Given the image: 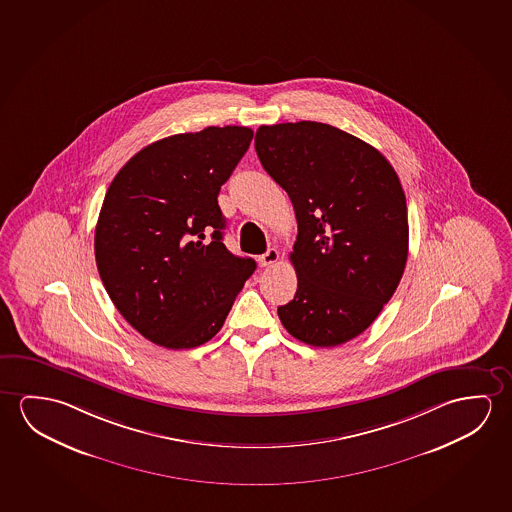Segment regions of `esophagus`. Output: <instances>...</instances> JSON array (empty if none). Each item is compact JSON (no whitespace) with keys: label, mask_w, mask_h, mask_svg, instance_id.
I'll return each mask as SVG.
<instances>
[{"label":"esophagus","mask_w":512,"mask_h":512,"mask_svg":"<svg viewBox=\"0 0 512 512\" xmlns=\"http://www.w3.org/2000/svg\"><path fill=\"white\" fill-rule=\"evenodd\" d=\"M280 259V252L275 250V248H269L268 252L262 253L259 257V264L262 268H268V266H273Z\"/></svg>","instance_id":"esophagus-1"}]
</instances>
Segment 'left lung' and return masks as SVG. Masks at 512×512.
Segmentation results:
<instances>
[{"instance_id":"left-lung-1","label":"left lung","mask_w":512,"mask_h":512,"mask_svg":"<svg viewBox=\"0 0 512 512\" xmlns=\"http://www.w3.org/2000/svg\"><path fill=\"white\" fill-rule=\"evenodd\" d=\"M255 150L298 220V291L278 317L308 346H340L376 321L401 282L409 237L401 181L379 150L321 122L260 126Z\"/></svg>"}]
</instances>
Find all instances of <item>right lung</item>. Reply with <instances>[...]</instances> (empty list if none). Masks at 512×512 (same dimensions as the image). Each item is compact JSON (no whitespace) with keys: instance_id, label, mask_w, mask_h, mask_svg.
Listing matches in <instances>:
<instances>
[{"instance_id":"obj_1","label":"right lung","mask_w":512,"mask_h":512,"mask_svg":"<svg viewBox=\"0 0 512 512\" xmlns=\"http://www.w3.org/2000/svg\"><path fill=\"white\" fill-rule=\"evenodd\" d=\"M250 127H205L150 143L120 168L95 227V262L113 305L145 339L191 349L213 339L257 268L223 244L220 189Z\"/></svg>"}]
</instances>
